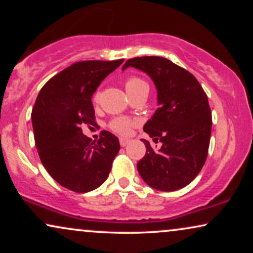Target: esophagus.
<instances>
[{
    "label": "esophagus",
    "mask_w": 253,
    "mask_h": 253,
    "mask_svg": "<svg viewBox=\"0 0 253 253\" xmlns=\"http://www.w3.org/2000/svg\"><path fill=\"white\" fill-rule=\"evenodd\" d=\"M128 143H129V140H128V139L120 138V145H121V146H123V147L127 146V145H128Z\"/></svg>",
    "instance_id": "1"
}]
</instances>
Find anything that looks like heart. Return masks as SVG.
I'll use <instances>...</instances> for the list:
<instances>
[{
	"label": "heart",
	"instance_id": "heart-1",
	"mask_svg": "<svg viewBox=\"0 0 253 253\" xmlns=\"http://www.w3.org/2000/svg\"><path fill=\"white\" fill-rule=\"evenodd\" d=\"M125 88H126V91L127 94L129 95V97L138 94V92L144 91V90H147V91H149V85H147V83L145 82L144 80H141V78L136 76H130L127 78L126 82H125ZM98 100H100V92L96 91L94 95V102L97 103ZM134 125L135 123L133 120H130V119L120 117L115 118L114 120L110 121L109 128L114 130L115 133H119V134L126 135L130 132V128H132Z\"/></svg>",
	"mask_w": 253,
	"mask_h": 253
}]
</instances>
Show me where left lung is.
Wrapping results in <instances>:
<instances>
[{"instance_id": "obj_1", "label": "left lung", "mask_w": 253, "mask_h": 253, "mask_svg": "<svg viewBox=\"0 0 253 253\" xmlns=\"http://www.w3.org/2000/svg\"><path fill=\"white\" fill-rule=\"evenodd\" d=\"M129 66L151 77L159 106L144 130L162 147L153 151L143 139L146 153L136 164L139 175L157 190L181 189L199 175L207 159L211 133L207 95L189 71L167 58L135 57L123 70Z\"/></svg>"}]
</instances>
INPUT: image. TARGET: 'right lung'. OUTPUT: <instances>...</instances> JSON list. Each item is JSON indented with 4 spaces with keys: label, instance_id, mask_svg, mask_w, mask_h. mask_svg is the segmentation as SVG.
Wrapping results in <instances>:
<instances>
[{
    "label": "right lung",
    "instance_id": "obj_1",
    "mask_svg": "<svg viewBox=\"0 0 253 253\" xmlns=\"http://www.w3.org/2000/svg\"><path fill=\"white\" fill-rule=\"evenodd\" d=\"M123 62L75 63L52 77L38 95L32 112L38 153L52 178L66 189L88 193L109 175L120 150L119 139L102 130L92 141L81 127L96 125L92 94Z\"/></svg>",
    "mask_w": 253,
    "mask_h": 253
}]
</instances>
